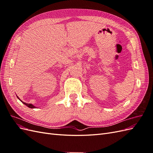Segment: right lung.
<instances>
[{
    "mask_svg": "<svg viewBox=\"0 0 153 153\" xmlns=\"http://www.w3.org/2000/svg\"><path fill=\"white\" fill-rule=\"evenodd\" d=\"M17 98H18V99H19V98H18V97L17 96ZM20 100V99H19ZM21 101V100H20ZM22 101V102L23 103H24V105H25L26 106H28V107L29 108H35V106L33 105H32V104H29V103H24V102H23V101Z\"/></svg>",
    "mask_w": 153,
    "mask_h": 153,
    "instance_id": "obj_1",
    "label": "right lung"
}]
</instances>
